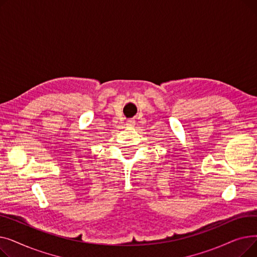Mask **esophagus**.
<instances>
[{"mask_svg": "<svg viewBox=\"0 0 257 257\" xmlns=\"http://www.w3.org/2000/svg\"><path fill=\"white\" fill-rule=\"evenodd\" d=\"M128 127H130V128H132V127H134V125H136V120L134 119H132V118H130V119H128L127 120V124H126Z\"/></svg>", "mask_w": 257, "mask_h": 257, "instance_id": "34e87169", "label": "esophagus"}]
</instances>
